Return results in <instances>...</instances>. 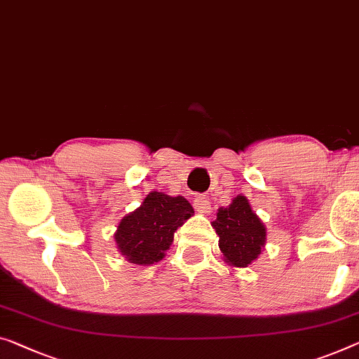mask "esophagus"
Returning a JSON list of instances; mask_svg holds the SVG:
<instances>
[{"label": "esophagus", "mask_w": 359, "mask_h": 359, "mask_svg": "<svg viewBox=\"0 0 359 359\" xmlns=\"http://www.w3.org/2000/svg\"><path fill=\"white\" fill-rule=\"evenodd\" d=\"M194 206H195V210L198 212H201V214H210L211 212V203H210V200H206L205 196L195 198Z\"/></svg>", "instance_id": "esophagus-1"}]
</instances>
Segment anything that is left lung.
I'll list each match as a JSON object with an SVG mask.
<instances>
[{"mask_svg": "<svg viewBox=\"0 0 359 359\" xmlns=\"http://www.w3.org/2000/svg\"><path fill=\"white\" fill-rule=\"evenodd\" d=\"M212 229L219 235L224 261L235 267L250 266L264 248L266 227L243 195L235 196L227 208H219Z\"/></svg>", "mask_w": 359, "mask_h": 359, "instance_id": "1", "label": "left lung"}]
</instances>
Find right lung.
<instances>
[{"label":"right lung","instance_id":"add662e5","mask_svg":"<svg viewBox=\"0 0 359 359\" xmlns=\"http://www.w3.org/2000/svg\"><path fill=\"white\" fill-rule=\"evenodd\" d=\"M184 196L151 191L135 211L121 219L114 240L121 255L132 264L149 266L161 261L174 240V232L194 216Z\"/></svg>","mask_w":359,"mask_h":359}]
</instances>
